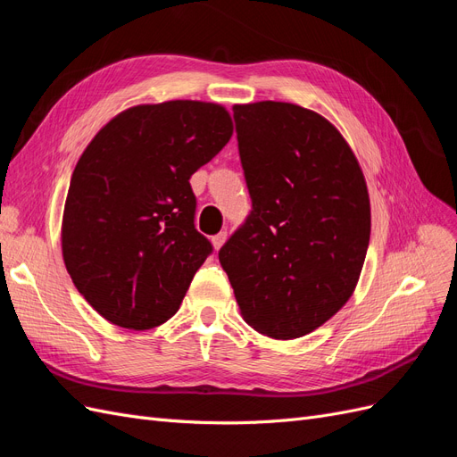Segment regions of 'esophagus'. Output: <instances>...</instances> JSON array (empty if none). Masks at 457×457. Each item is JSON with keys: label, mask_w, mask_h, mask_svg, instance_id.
Wrapping results in <instances>:
<instances>
[{"label": "esophagus", "mask_w": 457, "mask_h": 457, "mask_svg": "<svg viewBox=\"0 0 457 457\" xmlns=\"http://www.w3.org/2000/svg\"><path fill=\"white\" fill-rule=\"evenodd\" d=\"M225 240H227V232L225 230H220L219 234H215V237H212V244H213L215 250H220V245L225 244Z\"/></svg>", "instance_id": "obj_1"}]
</instances>
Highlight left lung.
Returning <instances> with one entry per match:
<instances>
[{
    "label": "left lung",
    "instance_id": "1",
    "mask_svg": "<svg viewBox=\"0 0 457 457\" xmlns=\"http://www.w3.org/2000/svg\"><path fill=\"white\" fill-rule=\"evenodd\" d=\"M252 213L219 250L244 320L295 339L353 295L370 244V196L351 146L292 103L234 104Z\"/></svg>",
    "mask_w": 457,
    "mask_h": 457
}]
</instances>
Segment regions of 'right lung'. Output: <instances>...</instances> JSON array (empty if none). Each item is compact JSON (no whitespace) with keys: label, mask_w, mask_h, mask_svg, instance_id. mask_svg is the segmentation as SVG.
I'll use <instances>...</instances> for the list:
<instances>
[{"label":"right lung","mask_w":457,"mask_h":457,"mask_svg":"<svg viewBox=\"0 0 457 457\" xmlns=\"http://www.w3.org/2000/svg\"><path fill=\"white\" fill-rule=\"evenodd\" d=\"M232 137L215 103L123 110L93 137L71 179L62 257L89 305L128 329L156 328L181 307L212 242L195 227L188 179Z\"/></svg>","instance_id":"1"}]
</instances>
